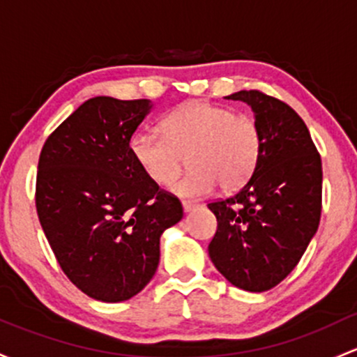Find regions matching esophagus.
Returning a JSON list of instances; mask_svg holds the SVG:
<instances>
[{
	"mask_svg": "<svg viewBox=\"0 0 357 357\" xmlns=\"http://www.w3.org/2000/svg\"><path fill=\"white\" fill-rule=\"evenodd\" d=\"M195 208H198L197 202H188V200L183 202V210H185V212H191V210Z\"/></svg>",
	"mask_w": 357,
	"mask_h": 357,
	"instance_id": "34e87169",
	"label": "esophagus"
}]
</instances>
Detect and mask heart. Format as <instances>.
I'll list each match as a JSON object with an SVG mask.
<instances>
[{
	"label": "heart",
	"mask_w": 357,
	"mask_h": 357,
	"mask_svg": "<svg viewBox=\"0 0 357 357\" xmlns=\"http://www.w3.org/2000/svg\"><path fill=\"white\" fill-rule=\"evenodd\" d=\"M157 131L144 130L131 137L135 162L157 186H166L185 166L190 171L172 185L179 197L198 198L243 186L253 174L261 153V131L248 114L205 100H190L167 112Z\"/></svg>",
	"instance_id": "1"
}]
</instances>
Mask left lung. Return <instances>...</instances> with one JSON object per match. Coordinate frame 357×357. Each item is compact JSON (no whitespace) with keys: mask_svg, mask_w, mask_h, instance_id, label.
Masks as SVG:
<instances>
[{"mask_svg":"<svg viewBox=\"0 0 357 357\" xmlns=\"http://www.w3.org/2000/svg\"><path fill=\"white\" fill-rule=\"evenodd\" d=\"M255 112L261 153L232 197L210 202L217 231L208 245L215 268L250 292L275 287L292 272L321 215V159L299 114L260 90L227 96Z\"/></svg>","mask_w":357,"mask_h":357,"instance_id":"obj_1","label":"left lung"}]
</instances>
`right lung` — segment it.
Wrapping results in <instances>:
<instances>
[{
  "instance_id": "right-lung-1",
  "label": "right lung",
  "mask_w": 357,
  "mask_h": 357,
  "mask_svg": "<svg viewBox=\"0 0 357 357\" xmlns=\"http://www.w3.org/2000/svg\"><path fill=\"white\" fill-rule=\"evenodd\" d=\"M149 99L93 97L40 150L36 208L65 275L104 303L133 298L155 273L160 234L183 217L178 197L135 162L130 140Z\"/></svg>"
}]
</instances>
